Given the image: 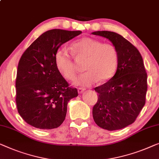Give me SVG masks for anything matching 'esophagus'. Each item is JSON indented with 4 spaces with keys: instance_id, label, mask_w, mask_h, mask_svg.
<instances>
[{
    "instance_id": "34e87169",
    "label": "esophagus",
    "mask_w": 159,
    "mask_h": 159,
    "mask_svg": "<svg viewBox=\"0 0 159 159\" xmlns=\"http://www.w3.org/2000/svg\"><path fill=\"white\" fill-rule=\"evenodd\" d=\"M77 90H78V93H82L85 90V88H84V87H79Z\"/></svg>"
}]
</instances>
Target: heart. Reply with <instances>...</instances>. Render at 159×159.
I'll return each instance as SVG.
<instances>
[{
  "label": "heart",
  "instance_id": "obj_1",
  "mask_svg": "<svg viewBox=\"0 0 159 159\" xmlns=\"http://www.w3.org/2000/svg\"><path fill=\"white\" fill-rule=\"evenodd\" d=\"M71 53L77 61H84L85 72L75 80L79 86H89L95 82H105L113 77L118 64V52L111 43L91 37H84L71 46ZM67 50H59L55 55V63L60 74L68 80L75 79L77 67Z\"/></svg>",
  "mask_w": 159,
  "mask_h": 159
}]
</instances>
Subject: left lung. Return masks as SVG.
Here are the masks:
<instances>
[{"label": "left lung", "mask_w": 159, "mask_h": 159, "mask_svg": "<svg viewBox=\"0 0 159 159\" xmlns=\"http://www.w3.org/2000/svg\"><path fill=\"white\" fill-rule=\"evenodd\" d=\"M109 39L118 52L116 74L97 87L98 100L93 109L94 120L107 130L122 129L135 122L146 103L147 73L137 48L120 34L98 31L92 33Z\"/></svg>", "instance_id": "obj_1"}]
</instances>
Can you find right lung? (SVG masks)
<instances>
[{
    "label": "right lung",
    "mask_w": 159,
    "mask_h": 159,
    "mask_svg": "<svg viewBox=\"0 0 159 159\" xmlns=\"http://www.w3.org/2000/svg\"><path fill=\"white\" fill-rule=\"evenodd\" d=\"M81 31L52 29L29 46L18 65L16 102L21 118L39 129H53L65 119L68 102L78 95L57 70L55 55Z\"/></svg>",
    "instance_id": "right-lung-1"
}]
</instances>
